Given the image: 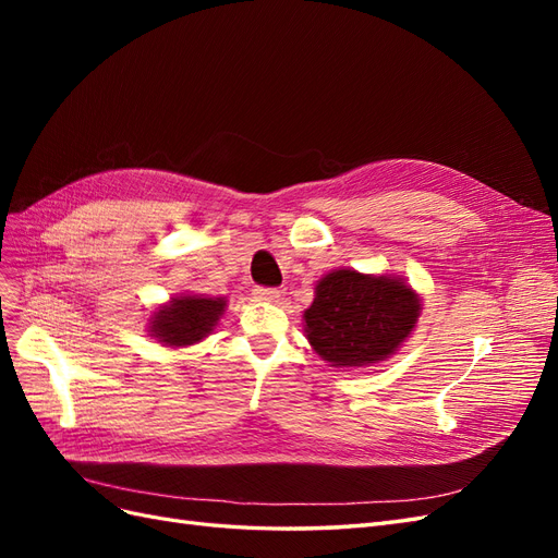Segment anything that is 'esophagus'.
<instances>
[{"mask_svg": "<svg viewBox=\"0 0 558 558\" xmlns=\"http://www.w3.org/2000/svg\"><path fill=\"white\" fill-rule=\"evenodd\" d=\"M253 298L260 300V302H279L281 291H277V289H253Z\"/></svg>", "mask_w": 558, "mask_h": 558, "instance_id": "1", "label": "esophagus"}]
</instances>
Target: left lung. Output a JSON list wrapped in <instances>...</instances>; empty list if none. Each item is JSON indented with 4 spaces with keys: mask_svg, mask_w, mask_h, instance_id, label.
I'll return each instance as SVG.
<instances>
[{
    "mask_svg": "<svg viewBox=\"0 0 558 558\" xmlns=\"http://www.w3.org/2000/svg\"><path fill=\"white\" fill-rule=\"evenodd\" d=\"M421 298L402 277L340 267L316 281L302 314L312 349L332 367H367L391 359L416 328Z\"/></svg>",
    "mask_w": 558,
    "mask_h": 558,
    "instance_id": "1",
    "label": "left lung"
}]
</instances>
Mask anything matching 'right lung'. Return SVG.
<instances>
[{"instance_id": "add662e5", "label": "right lung", "mask_w": 558, "mask_h": 558, "mask_svg": "<svg viewBox=\"0 0 558 558\" xmlns=\"http://www.w3.org/2000/svg\"><path fill=\"white\" fill-rule=\"evenodd\" d=\"M226 310V298L179 293L148 316V335L170 349L193 347L214 332Z\"/></svg>"}]
</instances>
